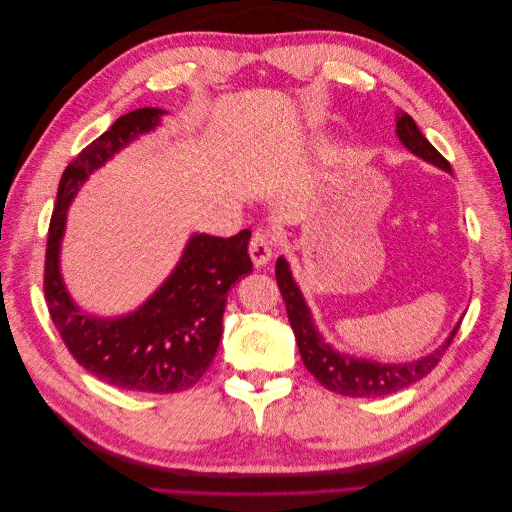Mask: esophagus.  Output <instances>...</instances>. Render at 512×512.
<instances>
[{
  "instance_id": "34e87169",
  "label": "esophagus",
  "mask_w": 512,
  "mask_h": 512,
  "mask_svg": "<svg viewBox=\"0 0 512 512\" xmlns=\"http://www.w3.org/2000/svg\"><path fill=\"white\" fill-rule=\"evenodd\" d=\"M247 252H250V258L256 267L267 265L271 260L273 252H275V239L269 230H256L252 239H250V247H247Z\"/></svg>"
}]
</instances>
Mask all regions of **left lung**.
Returning a JSON list of instances; mask_svg holds the SVG:
<instances>
[{
	"mask_svg": "<svg viewBox=\"0 0 512 512\" xmlns=\"http://www.w3.org/2000/svg\"><path fill=\"white\" fill-rule=\"evenodd\" d=\"M395 126H397L399 141L404 143L414 156L423 158L425 162H431L433 166L444 168L451 173V164H448V160L442 158V153L427 141L408 113L404 111L397 113ZM275 277H277V286H280V292H282V299L286 303L290 327L294 331V337H297L301 359L307 371L324 386V389L339 395L384 397V395L406 389V386L418 380H423L429 371L440 363L444 352L448 350V346H451L453 337L459 331V324H457L451 337H448L436 352H431L429 356H423V359L412 361V363L382 365V363L365 361V359H352V356L339 354L329 344L322 342V337L318 335L312 322V314H309V309L301 297V290L297 284H294L288 262L284 258L277 260Z\"/></svg>",
	"mask_w": 512,
	"mask_h": 512,
	"instance_id": "obj_1",
	"label": "left lung"
}]
</instances>
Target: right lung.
<instances>
[{"label": "right lung", "mask_w": 512, "mask_h": 512, "mask_svg": "<svg viewBox=\"0 0 512 512\" xmlns=\"http://www.w3.org/2000/svg\"><path fill=\"white\" fill-rule=\"evenodd\" d=\"M160 108L121 115L64 170L44 256V299L66 348L89 374L138 393H177L203 378L222 337L226 294L252 273L250 230L235 237L194 235L177 269L136 312L91 318L76 307L59 275V241L66 211L81 183L138 134L158 126Z\"/></svg>", "instance_id": "1"}]
</instances>
